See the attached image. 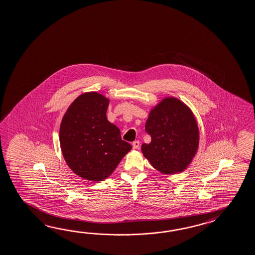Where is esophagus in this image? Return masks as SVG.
I'll return each mask as SVG.
<instances>
[{
    "instance_id": "esophagus-1",
    "label": "esophagus",
    "mask_w": 255,
    "mask_h": 255,
    "mask_svg": "<svg viewBox=\"0 0 255 255\" xmlns=\"http://www.w3.org/2000/svg\"><path fill=\"white\" fill-rule=\"evenodd\" d=\"M139 145H140V142L138 141V140H135L134 142L132 143V147L134 149H137V148H139Z\"/></svg>"
}]
</instances>
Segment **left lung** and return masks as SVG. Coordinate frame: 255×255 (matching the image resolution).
<instances>
[{"label": "left lung", "mask_w": 255, "mask_h": 255, "mask_svg": "<svg viewBox=\"0 0 255 255\" xmlns=\"http://www.w3.org/2000/svg\"><path fill=\"white\" fill-rule=\"evenodd\" d=\"M145 130L151 137L141 146L155 169L172 174L184 171L193 160L199 141L196 120L188 107L165 98L149 113Z\"/></svg>", "instance_id": "1"}]
</instances>
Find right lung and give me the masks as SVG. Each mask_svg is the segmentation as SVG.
Listing matches in <instances>:
<instances>
[{
  "label": "right lung",
  "mask_w": 255,
  "mask_h": 255,
  "mask_svg": "<svg viewBox=\"0 0 255 255\" xmlns=\"http://www.w3.org/2000/svg\"><path fill=\"white\" fill-rule=\"evenodd\" d=\"M108 104L98 93L80 95L60 125L59 141L66 162L87 180L108 177L132 148L121 138L119 128L107 120Z\"/></svg>",
  "instance_id": "obj_1"
}]
</instances>
